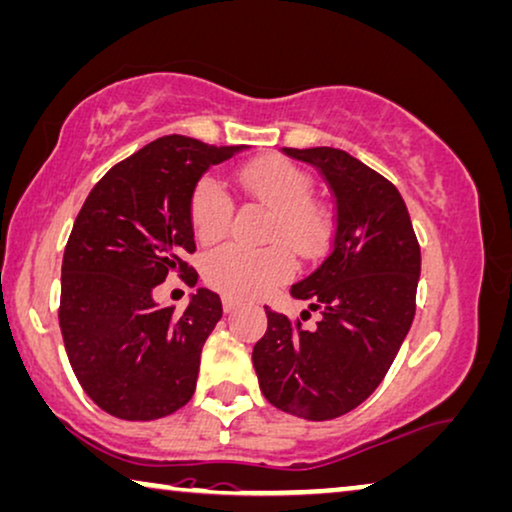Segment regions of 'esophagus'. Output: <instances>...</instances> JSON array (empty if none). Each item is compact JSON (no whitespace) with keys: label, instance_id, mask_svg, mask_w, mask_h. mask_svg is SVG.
Wrapping results in <instances>:
<instances>
[{"label":"esophagus","instance_id":"esophagus-1","mask_svg":"<svg viewBox=\"0 0 512 512\" xmlns=\"http://www.w3.org/2000/svg\"><path fill=\"white\" fill-rule=\"evenodd\" d=\"M222 308H225V313H232L239 308V301L232 299V297H222Z\"/></svg>","mask_w":512,"mask_h":512}]
</instances>
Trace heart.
I'll return each mask as SVG.
<instances>
[{
    "label": "heart",
    "instance_id": "heart-1",
    "mask_svg": "<svg viewBox=\"0 0 512 512\" xmlns=\"http://www.w3.org/2000/svg\"><path fill=\"white\" fill-rule=\"evenodd\" d=\"M239 181L250 199L271 211L264 241L276 243L259 250L222 246L204 262L206 283L234 299L257 297L273 285L285 283L294 273L290 250L299 257H315L327 236V220L313 204L311 178L297 164L271 157L239 169ZM232 199L220 181L204 176L190 199L192 229L201 243H215L225 236L232 220Z\"/></svg>",
    "mask_w": 512,
    "mask_h": 512
}]
</instances>
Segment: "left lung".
<instances>
[{
	"label": "left lung",
	"mask_w": 512,
	"mask_h": 512,
	"mask_svg": "<svg viewBox=\"0 0 512 512\" xmlns=\"http://www.w3.org/2000/svg\"><path fill=\"white\" fill-rule=\"evenodd\" d=\"M283 153L320 171L336 222L329 255L290 290L320 320L308 331L266 308L253 366L273 406L331 420L369 399L390 371L415 318L420 243L397 187L357 157L327 146Z\"/></svg>",
	"instance_id": "1"
}]
</instances>
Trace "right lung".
I'll list each match as a JSON object with an SVG mask.
<instances>
[{
	"mask_svg": "<svg viewBox=\"0 0 512 512\" xmlns=\"http://www.w3.org/2000/svg\"><path fill=\"white\" fill-rule=\"evenodd\" d=\"M246 146L162 136L106 171L76 215L62 259L60 329L85 394L120 420H157L192 399L222 301L199 287L183 313L157 306L169 273L197 271L190 199L199 178Z\"/></svg>",
	"mask_w": 512,
	"mask_h": 512,
	"instance_id": "1",
	"label": "right lung"
}]
</instances>
